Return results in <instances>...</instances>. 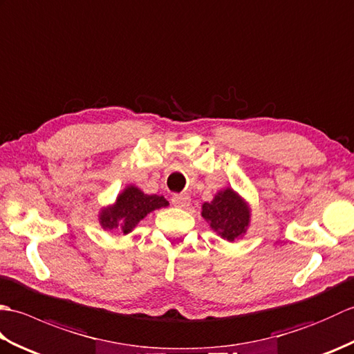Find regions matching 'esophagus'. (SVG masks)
I'll return each mask as SVG.
<instances>
[{"mask_svg":"<svg viewBox=\"0 0 354 354\" xmlns=\"http://www.w3.org/2000/svg\"><path fill=\"white\" fill-rule=\"evenodd\" d=\"M171 204L175 207H179V208H185L190 205V196L189 194H173L171 198Z\"/></svg>","mask_w":354,"mask_h":354,"instance_id":"34e87169","label":"esophagus"}]
</instances>
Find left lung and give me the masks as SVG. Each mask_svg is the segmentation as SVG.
<instances>
[{
	"mask_svg": "<svg viewBox=\"0 0 354 354\" xmlns=\"http://www.w3.org/2000/svg\"><path fill=\"white\" fill-rule=\"evenodd\" d=\"M202 216L209 227L230 242L245 234L250 223V208L231 189L216 194L212 202H205Z\"/></svg>",
	"mask_w": 354,
	"mask_h": 354,
	"instance_id": "8db88e82",
	"label": "left lung"
}]
</instances>
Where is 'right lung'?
Instances as JSON below:
<instances>
[{"instance_id":"add662e5","label":"right lung","mask_w":354,"mask_h":354,"mask_svg":"<svg viewBox=\"0 0 354 354\" xmlns=\"http://www.w3.org/2000/svg\"><path fill=\"white\" fill-rule=\"evenodd\" d=\"M165 205H169V202L164 199V196L145 194L137 187H127L118 196L114 207L103 209L100 214V223L104 230L120 228L124 234H127L142 217Z\"/></svg>"}]
</instances>
